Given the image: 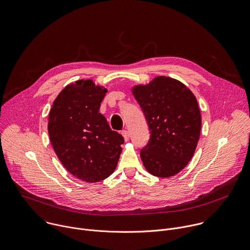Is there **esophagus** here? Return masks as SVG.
I'll return each mask as SVG.
<instances>
[{"mask_svg": "<svg viewBox=\"0 0 250 250\" xmlns=\"http://www.w3.org/2000/svg\"><path fill=\"white\" fill-rule=\"evenodd\" d=\"M121 134H122V136H123L124 140L127 142V141L129 140V132H128L127 130H123V131L121 132Z\"/></svg>", "mask_w": 250, "mask_h": 250, "instance_id": "esophagus-1", "label": "esophagus"}]
</instances>
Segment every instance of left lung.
<instances>
[{"label":"left lung","mask_w":250,"mask_h":250,"mask_svg":"<svg viewBox=\"0 0 250 250\" xmlns=\"http://www.w3.org/2000/svg\"><path fill=\"white\" fill-rule=\"evenodd\" d=\"M132 93L151 131L140 153L144 167L158 177L177 174L192 159L200 137L201 113L195 95L181 82L165 76L133 86Z\"/></svg>","instance_id":"left-lung-1"}]
</instances>
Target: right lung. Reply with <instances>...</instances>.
Instances as JSON below:
<instances>
[{
	"label": "right lung",
	"mask_w": 250,
	"mask_h": 250,
	"mask_svg": "<svg viewBox=\"0 0 250 250\" xmlns=\"http://www.w3.org/2000/svg\"><path fill=\"white\" fill-rule=\"evenodd\" d=\"M106 92L91 80L70 83L56 97L48 118L50 142L58 159L71 174L88 183L114 172L124 143L99 113Z\"/></svg>",
	"instance_id": "1"
}]
</instances>
